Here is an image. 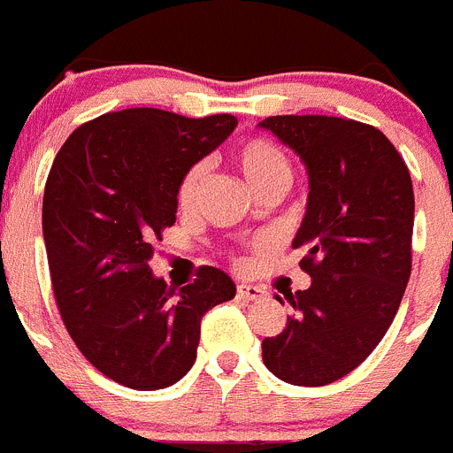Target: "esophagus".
<instances>
[{
    "label": "esophagus",
    "mask_w": 453,
    "mask_h": 453,
    "mask_svg": "<svg viewBox=\"0 0 453 453\" xmlns=\"http://www.w3.org/2000/svg\"><path fill=\"white\" fill-rule=\"evenodd\" d=\"M236 295L241 299H248V302H257V299L265 297V290L261 286H252V284H239L236 286Z\"/></svg>",
    "instance_id": "obj_1"
}]
</instances>
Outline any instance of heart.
<instances>
[{
    "label": "heart",
    "mask_w": 453,
    "mask_h": 453,
    "mask_svg": "<svg viewBox=\"0 0 453 453\" xmlns=\"http://www.w3.org/2000/svg\"><path fill=\"white\" fill-rule=\"evenodd\" d=\"M232 160L257 196L273 192L284 194L293 180V167H290L288 156L265 138H246L243 142H239ZM205 163L192 165L185 172L179 183V192H176V201L180 207H192V203L196 201L198 189L205 180Z\"/></svg>",
    "instance_id": "heart-1"
}]
</instances>
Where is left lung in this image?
<instances>
[{"instance_id": "obj_1", "label": "left lung", "mask_w": 453, "mask_h": 453, "mask_svg": "<svg viewBox=\"0 0 453 453\" xmlns=\"http://www.w3.org/2000/svg\"><path fill=\"white\" fill-rule=\"evenodd\" d=\"M259 127L303 160L311 188L293 241L306 252L299 265L311 288L286 295L293 315L261 344L264 365L284 382L324 387L373 353L403 302L411 274V176L391 141L365 122L270 116Z\"/></svg>"}]
</instances>
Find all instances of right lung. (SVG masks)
Masks as SVG:
<instances>
[{"label":"right lung","mask_w":453,"mask_h":453,"mask_svg":"<svg viewBox=\"0 0 453 453\" xmlns=\"http://www.w3.org/2000/svg\"><path fill=\"white\" fill-rule=\"evenodd\" d=\"M234 127L230 113L122 109L84 122L55 156L42 205L55 302L80 353L122 387L179 382L196 360L203 315L234 297L212 265L176 293L150 270L151 241L176 221L180 179Z\"/></svg>","instance_id":"right-lung-1"}]
</instances>
